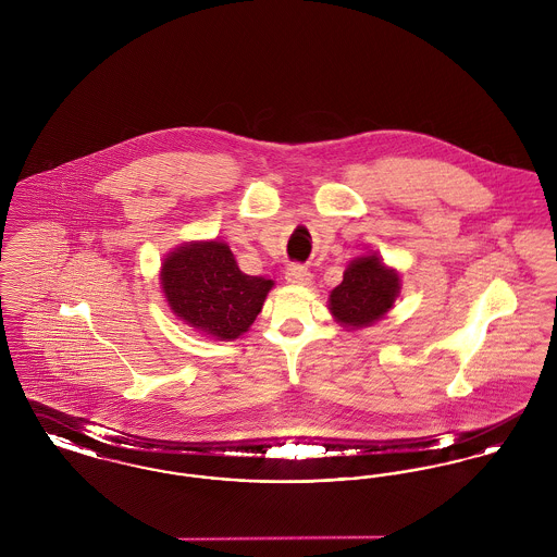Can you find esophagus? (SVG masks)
Returning a JSON list of instances; mask_svg holds the SVG:
<instances>
[{
    "label": "esophagus",
    "instance_id": "obj_1",
    "mask_svg": "<svg viewBox=\"0 0 557 557\" xmlns=\"http://www.w3.org/2000/svg\"><path fill=\"white\" fill-rule=\"evenodd\" d=\"M286 280H288V284L307 286V284H311L313 275H311V271L305 265H290L288 267V271H286Z\"/></svg>",
    "mask_w": 557,
    "mask_h": 557
}]
</instances>
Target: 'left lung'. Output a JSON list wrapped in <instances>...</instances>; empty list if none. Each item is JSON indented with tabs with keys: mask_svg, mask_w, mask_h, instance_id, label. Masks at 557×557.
Returning a JSON list of instances; mask_svg holds the SVG:
<instances>
[{
	"mask_svg": "<svg viewBox=\"0 0 557 557\" xmlns=\"http://www.w3.org/2000/svg\"><path fill=\"white\" fill-rule=\"evenodd\" d=\"M400 290L397 269L384 265L377 255L350 261L343 282L330 294V311L350 330L368 327L384 318Z\"/></svg>",
	"mask_w": 557,
	"mask_h": 557,
	"instance_id": "obj_1",
	"label": "left lung"
}]
</instances>
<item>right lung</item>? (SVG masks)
<instances>
[{
  "mask_svg": "<svg viewBox=\"0 0 557 557\" xmlns=\"http://www.w3.org/2000/svg\"><path fill=\"white\" fill-rule=\"evenodd\" d=\"M171 311L216 341H236L261 313L273 282L239 271L225 242H189L160 269Z\"/></svg>",
  "mask_w": 557,
  "mask_h": 557,
  "instance_id": "1",
  "label": "right lung"
}]
</instances>
